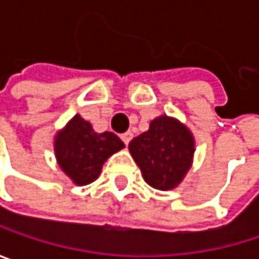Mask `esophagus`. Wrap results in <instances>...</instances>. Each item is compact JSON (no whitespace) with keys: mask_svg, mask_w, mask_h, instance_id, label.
<instances>
[{"mask_svg":"<svg viewBox=\"0 0 259 259\" xmlns=\"http://www.w3.org/2000/svg\"><path fill=\"white\" fill-rule=\"evenodd\" d=\"M132 138H133V133H132V132H126V133H123V135H121V139H123V142H124L126 145L129 144Z\"/></svg>","mask_w":259,"mask_h":259,"instance_id":"obj_1","label":"esophagus"}]
</instances>
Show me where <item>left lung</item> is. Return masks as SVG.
Masks as SVG:
<instances>
[{
  "instance_id": "left-lung-1",
  "label": "left lung",
  "mask_w": 259,
  "mask_h": 259,
  "mask_svg": "<svg viewBox=\"0 0 259 259\" xmlns=\"http://www.w3.org/2000/svg\"><path fill=\"white\" fill-rule=\"evenodd\" d=\"M129 151L151 187L171 190L192 166L195 139L179 120L160 115L150 123V129L130 141Z\"/></svg>"
}]
</instances>
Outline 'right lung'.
<instances>
[{
    "label": "right lung",
    "mask_w": 259,
    "mask_h": 259,
    "mask_svg": "<svg viewBox=\"0 0 259 259\" xmlns=\"http://www.w3.org/2000/svg\"><path fill=\"white\" fill-rule=\"evenodd\" d=\"M124 148L123 141L112 132L97 133L76 114L54 141L55 157L64 174L78 186L96 180L109 156Z\"/></svg>",
    "instance_id": "add662e5"
}]
</instances>
